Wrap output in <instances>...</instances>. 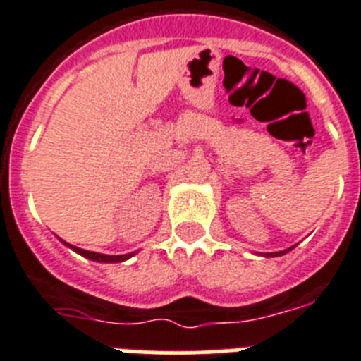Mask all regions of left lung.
<instances>
[{"label": "left lung", "instance_id": "8db88e82", "mask_svg": "<svg viewBox=\"0 0 361 361\" xmlns=\"http://www.w3.org/2000/svg\"><path fill=\"white\" fill-rule=\"evenodd\" d=\"M292 250H293V246L288 247V250L275 251V253H260V255H262V257H281V255H284V253H288V251H292Z\"/></svg>", "mask_w": 361, "mask_h": 361}]
</instances>
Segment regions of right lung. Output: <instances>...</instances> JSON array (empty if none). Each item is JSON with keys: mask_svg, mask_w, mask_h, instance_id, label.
I'll list each match as a JSON object with an SVG mask.
<instances>
[{"mask_svg": "<svg viewBox=\"0 0 361 361\" xmlns=\"http://www.w3.org/2000/svg\"><path fill=\"white\" fill-rule=\"evenodd\" d=\"M60 240H62V238H60ZM63 244H66L69 250L75 251V253H78V255L86 257V259H90V260H95V262H123V260H128L130 257L135 255V251H132V253H126V255H104V253H95V251H87V250H82V247L71 246V244H68V242H63Z\"/></svg>", "mask_w": 361, "mask_h": 361, "instance_id": "right-lung-1", "label": "right lung"}]
</instances>
